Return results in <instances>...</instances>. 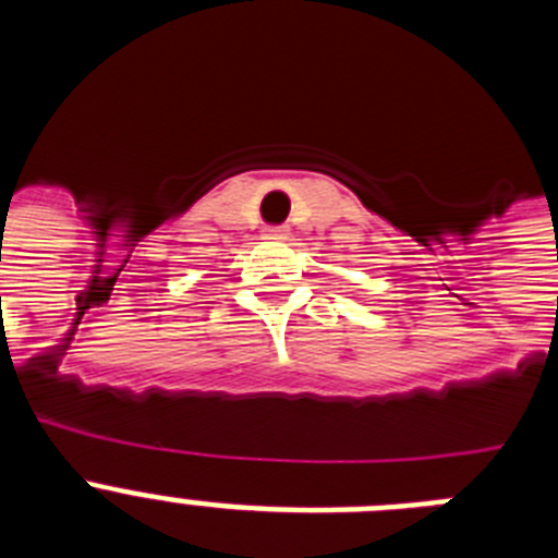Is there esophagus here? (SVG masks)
<instances>
[{"label":"esophagus","instance_id":"1","mask_svg":"<svg viewBox=\"0 0 558 558\" xmlns=\"http://www.w3.org/2000/svg\"><path fill=\"white\" fill-rule=\"evenodd\" d=\"M265 236H268V240H284V236H288V229H284V226H268V229H265Z\"/></svg>","mask_w":558,"mask_h":558}]
</instances>
